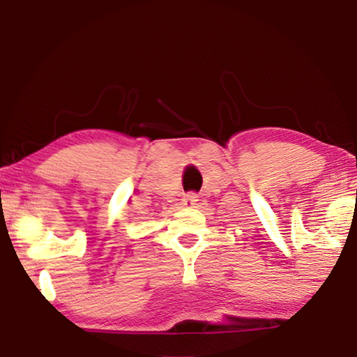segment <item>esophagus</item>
I'll return each instance as SVG.
<instances>
[{"label":"esophagus","instance_id":"obj_1","mask_svg":"<svg viewBox=\"0 0 357 357\" xmlns=\"http://www.w3.org/2000/svg\"><path fill=\"white\" fill-rule=\"evenodd\" d=\"M197 202H198L197 193H188V195H185V198H183V206L193 208L195 204H197Z\"/></svg>","mask_w":357,"mask_h":357}]
</instances>
